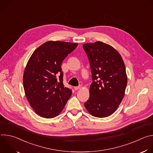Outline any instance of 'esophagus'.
I'll return each instance as SVG.
<instances>
[{"label":"esophagus","mask_w":153,"mask_h":153,"mask_svg":"<svg viewBox=\"0 0 153 153\" xmlns=\"http://www.w3.org/2000/svg\"><path fill=\"white\" fill-rule=\"evenodd\" d=\"M80 88H81V86H80V85L79 86H74V89L75 90H79V89H80Z\"/></svg>","instance_id":"esophagus-1"}]
</instances>
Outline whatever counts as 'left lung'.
Segmentation results:
<instances>
[{
	"label": "left lung",
	"instance_id": "8db88e82",
	"mask_svg": "<svg viewBox=\"0 0 153 153\" xmlns=\"http://www.w3.org/2000/svg\"><path fill=\"white\" fill-rule=\"evenodd\" d=\"M83 48L93 80L85 107L94 117H108L116 111L125 95L128 79L124 62L117 50L103 42L85 43Z\"/></svg>",
	"mask_w": 153,
	"mask_h": 153
}]
</instances>
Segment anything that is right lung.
<instances>
[{
	"label": "right lung",
	"instance_id": "obj_1",
	"mask_svg": "<svg viewBox=\"0 0 153 153\" xmlns=\"http://www.w3.org/2000/svg\"><path fill=\"white\" fill-rule=\"evenodd\" d=\"M77 45L48 41L39 47L30 57L24 73V88L27 100L39 116L55 117L71 97V90L63 83L61 64Z\"/></svg>",
	"mask_w": 153,
	"mask_h": 153
}]
</instances>
